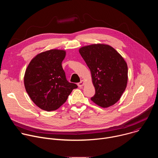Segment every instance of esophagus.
Segmentation results:
<instances>
[{
	"label": "esophagus",
	"mask_w": 158,
	"mask_h": 158,
	"mask_svg": "<svg viewBox=\"0 0 158 158\" xmlns=\"http://www.w3.org/2000/svg\"><path fill=\"white\" fill-rule=\"evenodd\" d=\"M84 84V80H82L80 82H79V83L77 84V85H78V86H79V87H81L82 86H83Z\"/></svg>",
	"instance_id": "esophagus-1"
}]
</instances>
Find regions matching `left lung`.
Listing matches in <instances>:
<instances>
[{"mask_svg":"<svg viewBox=\"0 0 158 158\" xmlns=\"http://www.w3.org/2000/svg\"><path fill=\"white\" fill-rule=\"evenodd\" d=\"M79 51L91 71L96 90L91 99L103 108L114 105L127 86V63L120 54L106 44L89 45Z\"/></svg>","mask_w":158,"mask_h":158,"instance_id":"8db88e82","label":"left lung"}]
</instances>
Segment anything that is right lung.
I'll use <instances>...</instances> for the list:
<instances>
[{
	"label": "right lung",
	"mask_w": 158,
	"mask_h": 158,
	"mask_svg": "<svg viewBox=\"0 0 158 158\" xmlns=\"http://www.w3.org/2000/svg\"><path fill=\"white\" fill-rule=\"evenodd\" d=\"M65 54V51L59 49L41 52L31 60L26 70V91L34 103L44 110L59 108L77 87L66 79L62 66Z\"/></svg>",
	"instance_id": "1"
}]
</instances>
